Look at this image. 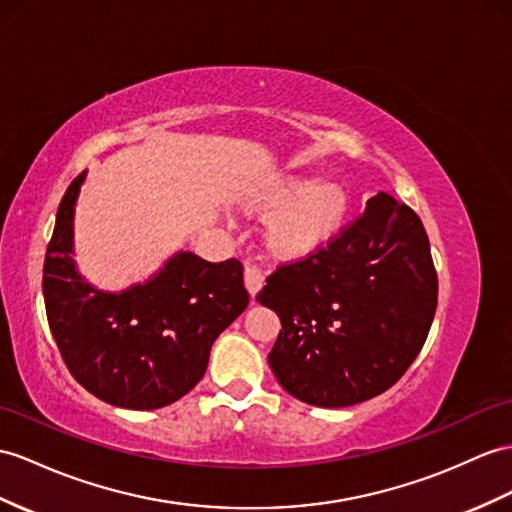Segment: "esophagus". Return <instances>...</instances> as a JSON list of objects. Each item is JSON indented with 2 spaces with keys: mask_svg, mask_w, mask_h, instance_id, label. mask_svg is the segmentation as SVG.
<instances>
[{
  "mask_svg": "<svg viewBox=\"0 0 512 512\" xmlns=\"http://www.w3.org/2000/svg\"><path fill=\"white\" fill-rule=\"evenodd\" d=\"M243 280H245V286H247L249 295L256 297V293H258L260 289H263V284H265V273H263V269H260L258 265H254V263H245V269H243Z\"/></svg>",
  "mask_w": 512,
  "mask_h": 512,
  "instance_id": "34e87169",
  "label": "esophagus"
}]
</instances>
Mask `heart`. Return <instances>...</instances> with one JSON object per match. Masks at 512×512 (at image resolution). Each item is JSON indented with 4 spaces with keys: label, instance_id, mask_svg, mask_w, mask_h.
Segmentation results:
<instances>
[{
    "label": "heart",
    "instance_id": "1",
    "mask_svg": "<svg viewBox=\"0 0 512 512\" xmlns=\"http://www.w3.org/2000/svg\"><path fill=\"white\" fill-rule=\"evenodd\" d=\"M345 186L336 180L282 176L265 184L252 199L258 213H273L267 228V247L284 260L304 258L326 245L341 228L347 213Z\"/></svg>",
    "mask_w": 512,
    "mask_h": 512
}]
</instances>
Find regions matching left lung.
I'll list each match as a JSON object with an SVG mask.
<instances>
[{
	"label": "left lung",
	"instance_id": "1",
	"mask_svg": "<svg viewBox=\"0 0 512 512\" xmlns=\"http://www.w3.org/2000/svg\"><path fill=\"white\" fill-rule=\"evenodd\" d=\"M439 280L413 208L378 193L317 252L282 263L256 299L282 330L273 376L297 400L341 408L400 380L428 339Z\"/></svg>",
	"mask_w": 512,
	"mask_h": 512
}]
</instances>
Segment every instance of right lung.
I'll return each mask as SVG.
<instances>
[{"mask_svg":"<svg viewBox=\"0 0 512 512\" xmlns=\"http://www.w3.org/2000/svg\"><path fill=\"white\" fill-rule=\"evenodd\" d=\"M84 173L62 195L43 265L49 330L71 376L99 400L154 410L204 378L210 347L249 304L241 260L173 256L158 276L102 293L73 269V204Z\"/></svg>","mask_w":512,"mask_h":512,"instance_id":"obj_1","label":"right lung"}]
</instances>
